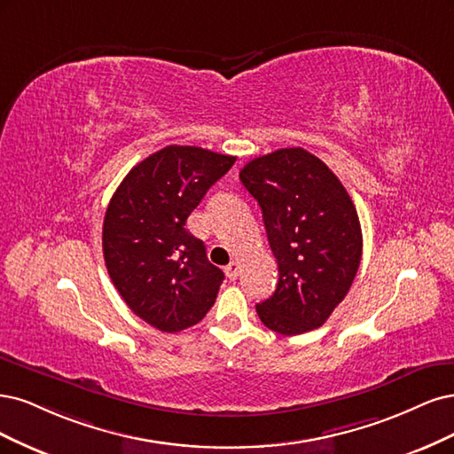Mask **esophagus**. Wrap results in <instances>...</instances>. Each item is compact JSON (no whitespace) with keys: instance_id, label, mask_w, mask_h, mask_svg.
I'll return each instance as SVG.
<instances>
[{"instance_id":"1","label":"esophagus","mask_w":454,"mask_h":454,"mask_svg":"<svg viewBox=\"0 0 454 454\" xmlns=\"http://www.w3.org/2000/svg\"><path fill=\"white\" fill-rule=\"evenodd\" d=\"M224 271H226V275H228V279L230 281H236L238 279V275H239V264L236 260H231L230 264L224 268Z\"/></svg>"}]
</instances>
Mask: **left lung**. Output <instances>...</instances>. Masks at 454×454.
I'll use <instances>...</instances> for the list:
<instances>
[{
	"mask_svg": "<svg viewBox=\"0 0 454 454\" xmlns=\"http://www.w3.org/2000/svg\"><path fill=\"white\" fill-rule=\"evenodd\" d=\"M239 179L258 201L279 266L275 292L256 305L260 320L283 335L323 326L362 260L353 200L323 160L300 147L251 160Z\"/></svg>",
	"mask_w": 454,
	"mask_h": 454,
	"instance_id": "obj_1",
	"label": "left lung"
}]
</instances>
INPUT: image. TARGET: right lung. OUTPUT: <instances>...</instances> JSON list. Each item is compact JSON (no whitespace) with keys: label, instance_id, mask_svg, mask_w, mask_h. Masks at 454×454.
Masks as SVG:
<instances>
[{"label":"right lung","instance_id":"1","mask_svg":"<svg viewBox=\"0 0 454 454\" xmlns=\"http://www.w3.org/2000/svg\"><path fill=\"white\" fill-rule=\"evenodd\" d=\"M236 156L169 145L126 175L104 218V258L126 305L160 332L198 325L224 273L184 226Z\"/></svg>","mask_w":454,"mask_h":454}]
</instances>
